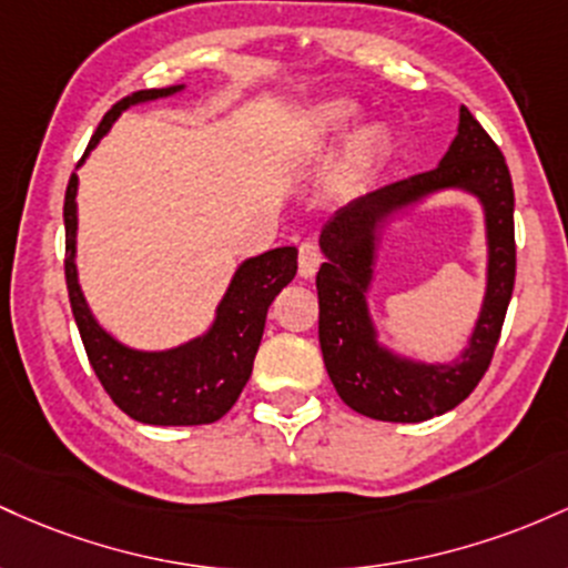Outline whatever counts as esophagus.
Masks as SVG:
<instances>
[{"mask_svg":"<svg viewBox=\"0 0 568 568\" xmlns=\"http://www.w3.org/2000/svg\"><path fill=\"white\" fill-rule=\"evenodd\" d=\"M297 265H301V276L303 278H311L318 271V265H322V250H318L314 241H303Z\"/></svg>","mask_w":568,"mask_h":568,"instance_id":"obj_1","label":"esophagus"}]
</instances>
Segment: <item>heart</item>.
Masks as SVG:
<instances>
[{
    "instance_id": "obj_1",
    "label": "heart",
    "mask_w": 568,
    "mask_h": 568,
    "mask_svg": "<svg viewBox=\"0 0 568 568\" xmlns=\"http://www.w3.org/2000/svg\"><path fill=\"white\" fill-rule=\"evenodd\" d=\"M356 106L352 101L346 99H329L316 104L314 110L308 114V129L314 136L318 139H327L335 136L352 123ZM384 146H386V131L381 125L369 123L362 125L352 133L346 144V155H343V165H346L348 174H365L367 169H373L375 161L384 155Z\"/></svg>"
}]
</instances>
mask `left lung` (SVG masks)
Here are the masks:
<instances>
[{
    "label": "left lung",
    "mask_w": 568,
    "mask_h": 568,
    "mask_svg": "<svg viewBox=\"0 0 568 568\" xmlns=\"http://www.w3.org/2000/svg\"><path fill=\"white\" fill-rule=\"evenodd\" d=\"M462 186L487 206L489 290L468 352L456 366L397 361L374 343L364 292L372 277L374 233L386 215L437 189ZM515 193L505 155L473 118L458 112V133L437 169L386 184L343 206L324 225L316 273L318 346L337 397L378 422L418 424L443 416L475 392L494 359L515 286Z\"/></svg>",
    "instance_id": "obj_1"
}]
</instances>
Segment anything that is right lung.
<instances>
[{"mask_svg":"<svg viewBox=\"0 0 568 568\" xmlns=\"http://www.w3.org/2000/svg\"><path fill=\"white\" fill-rule=\"evenodd\" d=\"M180 88L182 85L150 88V91H136L120 99L104 114L88 150L95 146L118 120V114L129 110L131 104L171 95ZM74 195H78V174L69 176L67 195H63V225H67L63 273H67L69 303H72L82 346L104 392L125 416L142 424L199 426L225 416L250 381L273 297L295 278V246H282V250L246 260L235 271L216 308L212 329L203 337H195L171 352H133L95 324L80 292L78 267H74V233H78Z\"/></svg>","mask_w":568,"mask_h":568,"instance_id":"obj_1","label":"right lung"}]
</instances>
